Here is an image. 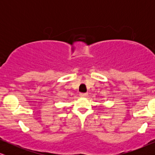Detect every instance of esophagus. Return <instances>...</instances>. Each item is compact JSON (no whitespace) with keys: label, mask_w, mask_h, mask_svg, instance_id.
I'll use <instances>...</instances> for the list:
<instances>
[{"label":"esophagus","mask_w":155,"mask_h":155,"mask_svg":"<svg viewBox=\"0 0 155 155\" xmlns=\"http://www.w3.org/2000/svg\"><path fill=\"white\" fill-rule=\"evenodd\" d=\"M79 95L81 96V97H87V92H81V93L79 94Z\"/></svg>","instance_id":"obj_1"}]
</instances>
